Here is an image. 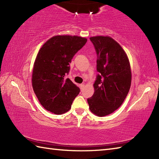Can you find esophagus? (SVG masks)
I'll return each mask as SVG.
<instances>
[{
  "instance_id": "34e87169",
  "label": "esophagus",
  "mask_w": 159,
  "mask_h": 159,
  "mask_svg": "<svg viewBox=\"0 0 159 159\" xmlns=\"http://www.w3.org/2000/svg\"><path fill=\"white\" fill-rule=\"evenodd\" d=\"M80 89H81V91H82V90H83L84 87H85V85H84V84H81V85H80Z\"/></svg>"
}]
</instances>
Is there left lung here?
I'll use <instances>...</instances> for the list:
<instances>
[{"label":"left lung","mask_w":159,"mask_h":159,"mask_svg":"<svg viewBox=\"0 0 159 159\" xmlns=\"http://www.w3.org/2000/svg\"><path fill=\"white\" fill-rule=\"evenodd\" d=\"M89 39L97 54L99 74L93 84L95 92L87 102L93 113L103 117L117 110L128 95L131 85L130 66L126 52L113 39L96 36Z\"/></svg>","instance_id":"left-lung-1"}]
</instances>
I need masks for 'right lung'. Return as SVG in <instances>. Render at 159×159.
Masks as SVG:
<instances>
[{"label": "right lung", "mask_w": 159, "mask_h": 159, "mask_svg": "<svg viewBox=\"0 0 159 159\" xmlns=\"http://www.w3.org/2000/svg\"><path fill=\"white\" fill-rule=\"evenodd\" d=\"M87 39L78 36L57 35L48 39L37 55L32 85L40 104L57 115L68 111L80 89L66 76L73 57Z\"/></svg>", "instance_id": "1"}]
</instances>
